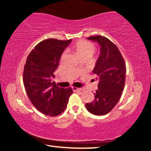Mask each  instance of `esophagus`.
Wrapping results in <instances>:
<instances>
[{"label": "esophagus", "mask_w": 151, "mask_h": 151, "mask_svg": "<svg viewBox=\"0 0 151 151\" xmlns=\"http://www.w3.org/2000/svg\"><path fill=\"white\" fill-rule=\"evenodd\" d=\"M73 91H75V92H79V91H82V88H76L75 86H73L72 87Z\"/></svg>", "instance_id": "34e87169"}]
</instances>
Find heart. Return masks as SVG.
I'll return each mask as SVG.
<instances>
[{"instance_id": "1", "label": "heart", "mask_w": 151, "mask_h": 151, "mask_svg": "<svg viewBox=\"0 0 151 151\" xmlns=\"http://www.w3.org/2000/svg\"><path fill=\"white\" fill-rule=\"evenodd\" d=\"M74 48H75L77 55L81 58L85 57H91L94 54V51H95L96 49L95 46L92 42L88 41H79L76 42L75 46H74ZM66 53V51L64 52L61 58H63L65 57Z\"/></svg>"}]
</instances>
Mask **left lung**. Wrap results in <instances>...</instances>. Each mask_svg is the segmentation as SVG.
<instances>
[{
	"label": "left lung",
	"mask_w": 151,
	"mask_h": 151,
	"mask_svg": "<svg viewBox=\"0 0 151 151\" xmlns=\"http://www.w3.org/2000/svg\"><path fill=\"white\" fill-rule=\"evenodd\" d=\"M100 46V55L93 73L99 81L98 89L93 102L85 104L94 115H104L118 103L124 89L126 65L119 48L105 37L101 35L87 38Z\"/></svg>",
	"instance_id": "obj_1"
}]
</instances>
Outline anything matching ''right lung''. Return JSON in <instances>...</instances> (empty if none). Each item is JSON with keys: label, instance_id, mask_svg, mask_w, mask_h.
Returning a JSON list of instances; mask_svg holds the SVG:
<instances>
[{"label": "right lung", "instance_id": "obj_1", "mask_svg": "<svg viewBox=\"0 0 151 151\" xmlns=\"http://www.w3.org/2000/svg\"><path fill=\"white\" fill-rule=\"evenodd\" d=\"M71 40H42L27 58L23 71L25 90L35 108L46 115L55 116L62 113L73 93L70 87H58L51 81L55 76L61 55Z\"/></svg>", "mask_w": 151, "mask_h": 151}]
</instances>
